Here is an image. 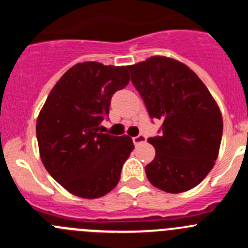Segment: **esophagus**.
I'll use <instances>...</instances> for the list:
<instances>
[{
    "label": "esophagus",
    "mask_w": 248,
    "mask_h": 248,
    "mask_svg": "<svg viewBox=\"0 0 248 248\" xmlns=\"http://www.w3.org/2000/svg\"><path fill=\"white\" fill-rule=\"evenodd\" d=\"M145 140H146L145 135H144V134H139V135H137V137L133 138V143H134L135 145H139V144L144 143Z\"/></svg>",
    "instance_id": "obj_1"
}]
</instances>
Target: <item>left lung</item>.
<instances>
[{"instance_id":"8db88e82","label":"left lung","mask_w":248,"mask_h":248,"mask_svg":"<svg viewBox=\"0 0 248 248\" xmlns=\"http://www.w3.org/2000/svg\"><path fill=\"white\" fill-rule=\"evenodd\" d=\"M131 83L161 134L149 138L156 155L145 166L155 187L184 192L207 176L220 150L223 122L209 89L194 71L176 59L150 57L128 65Z\"/></svg>"}]
</instances>
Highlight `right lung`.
<instances>
[{"instance_id": "right-lung-1", "label": "right lung", "mask_w": 248, "mask_h": 248, "mask_svg": "<svg viewBox=\"0 0 248 248\" xmlns=\"http://www.w3.org/2000/svg\"><path fill=\"white\" fill-rule=\"evenodd\" d=\"M128 67L83 62L68 69L50 91L37 119L41 159L71 194L98 199L117 186L134 149L131 138L104 134L110 99L125 88Z\"/></svg>"}]
</instances>
